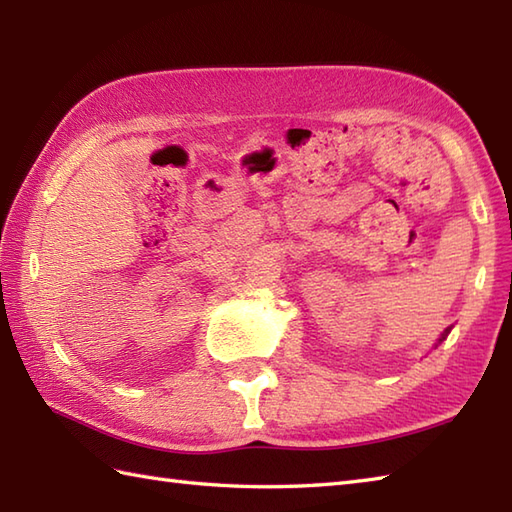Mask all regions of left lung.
<instances>
[{
  "mask_svg": "<svg viewBox=\"0 0 512 512\" xmlns=\"http://www.w3.org/2000/svg\"><path fill=\"white\" fill-rule=\"evenodd\" d=\"M447 332H449V330H447ZM444 336H447V334H442V339H444ZM442 339H440V341H442Z\"/></svg>",
  "mask_w": 512,
  "mask_h": 512,
  "instance_id": "1",
  "label": "left lung"
}]
</instances>
